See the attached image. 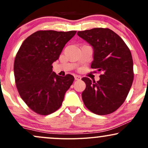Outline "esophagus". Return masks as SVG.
I'll return each instance as SVG.
<instances>
[{"label":"esophagus","instance_id":"obj_1","mask_svg":"<svg viewBox=\"0 0 148 148\" xmlns=\"http://www.w3.org/2000/svg\"><path fill=\"white\" fill-rule=\"evenodd\" d=\"M81 77L79 75H75L74 76V79L76 80V81H79V80H81Z\"/></svg>","mask_w":148,"mask_h":148}]
</instances>
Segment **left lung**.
<instances>
[{"label":"left lung","instance_id":"left-lung-1","mask_svg":"<svg viewBox=\"0 0 148 148\" xmlns=\"http://www.w3.org/2000/svg\"><path fill=\"white\" fill-rule=\"evenodd\" d=\"M77 35L94 49L91 68L101 73L99 81L82 78L86 88L82 99L95 114H110L126 99L134 79L133 60L130 49L118 34L109 28H95ZM96 71V72H97Z\"/></svg>","mask_w":148,"mask_h":148}]
</instances>
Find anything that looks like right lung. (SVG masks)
Returning a JSON list of instances; mask_svg holds the SVG:
<instances>
[{"label": "right lung", "instance_id": "add662e5", "mask_svg": "<svg viewBox=\"0 0 148 148\" xmlns=\"http://www.w3.org/2000/svg\"><path fill=\"white\" fill-rule=\"evenodd\" d=\"M76 33L39 30L27 37L18 49L14 63L15 84L21 99L37 114L56 111L74 82L71 74L56 75L52 63Z\"/></svg>", "mask_w": 148, "mask_h": 148}]
</instances>
